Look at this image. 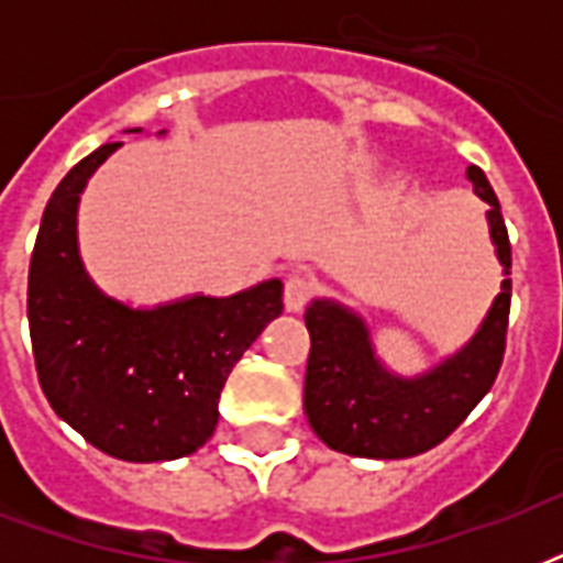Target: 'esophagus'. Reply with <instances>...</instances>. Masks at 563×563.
<instances>
[{
  "instance_id": "obj_1",
  "label": "esophagus",
  "mask_w": 563,
  "mask_h": 563,
  "mask_svg": "<svg viewBox=\"0 0 563 563\" xmlns=\"http://www.w3.org/2000/svg\"><path fill=\"white\" fill-rule=\"evenodd\" d=\"M316 291H318L316 277H309V274H303V272H295V274H289V277H286L283 303H286V309H289V312H298V309L307 307Z\"/></svg>"
}]
</instances>
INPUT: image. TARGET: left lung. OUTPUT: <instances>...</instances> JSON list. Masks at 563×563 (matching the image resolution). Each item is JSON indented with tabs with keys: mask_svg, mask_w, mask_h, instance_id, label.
I'll return each mask as SVG.
<instances>
[{
	"mask_svg": "<svg viewBox=\"0 0 563 563\" xmlns=\"http://www.w3.org/2000/svg\"><path fill=\"white\" fill-rule=\"evenodd\" d=\"M473 192L488 203L490 242L506 280L488 316L462 351L427 374H394L376 356L365 321L330 298L307 307L312 339L303 411L330 450L360 459H409L441 444L490 391L506 353L511 307V245L499 201L479 166H467Z\"/></svg>",
	"mask_w": 563,
	"mask_h": 563,
	"instance_id": "left-lung-1",
	"label": "left lung"
}]
</instances>
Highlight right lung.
I'll return each instance as SVG.
<instances>
[{"instance_id":"add662e5","label":"right lung","mask_w":563,"mask_h":563,"mask_svg":"<svg viewBox=\"0 0 563 563\" xmlns=\"http://www.w3.org/2000/svg\"><path fill=\"white\" fill-rule=\"evenodd\" d=\"M119 145L84 157L48 198L29 268L31 351L48 406L96 450L122 462H172L216 432L221 388L283 312V283L154 309L104 295L78 254V201Z\"/></svg>"}]
</instances>
